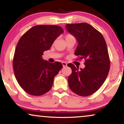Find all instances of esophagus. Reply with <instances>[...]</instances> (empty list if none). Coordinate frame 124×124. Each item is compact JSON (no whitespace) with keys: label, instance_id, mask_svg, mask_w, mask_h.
Returning <instances> with one entry per match:
<instances>
[{"label":"esophagus","instance_id":"1","mask_svg":"<svg viewBox=\"0 0 124 124\" xmlns=\"http://www.w3.org/2000/svg\"><path fill=\"white\" fill-rule=\"evenodd\" d=\"M62 65H63V67H66V66L67 65V63L66 62H62Z\"/></svg>","mask_w":124,"mask_h":124}]
</instances>
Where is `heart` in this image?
<instances>
[{
  "label": "heart",
  "instance_id": "obj_1",
  "mask_svg": "<svg viewBox=\"0 0 124 124\" xmlns=\"http://www.w3.org/2000/svg\"><path fill=\"white\" fill-rule=\"evenodd\" d=\"M70 38H74V37L72 35H71V34H67L65 36V39H66Z\"/></svg>",
  "mask_w": 124,
  "mask_h": 124
}]
</instances>
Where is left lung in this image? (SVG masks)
Masks as SVG:
<instances>
[{
  "label": "left lung",
  "mask_w": 124,
  "mask_h": 124,
  "mask_svg": "<svg viewBox=\"0 0 124 124\" xmlns=\"http://www.w3.org/2000/svg\"><path fill=\"white\" fill-rule=\"evenodd\" d=\"M65 26L78 43L74 54L85 60L84 69L68 64L72 71L68 79L69 88L79 96H89L102 86L109 72L110 60L106 40L99 31L87 23Z\"/></svg>",
  "instance_id": "1"
}]
</instances>
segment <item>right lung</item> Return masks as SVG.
I'll return each mask as SVG.
<instances>
[{
	"label": "right lung",
	"instance_id": "obj_1",
	"mask_svg": "<svg viewBox=\"0 0 124 124\" xmlns=\"http://www.w3.org/2000/svg\"><path fill=\"white\" fill-rule=\"evenodd\" d=\"M63 33L62 27L57 25H37L20 39L13 59V70L18 84L28 94L40 96L51 89L54 77L62 65L57 62H49L42 56Z\"/></svg>",
	"mask_w": 124,
	"mask_h": 124
}]
</instances>
